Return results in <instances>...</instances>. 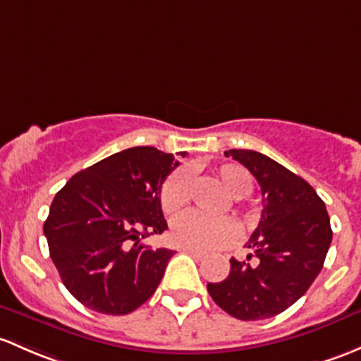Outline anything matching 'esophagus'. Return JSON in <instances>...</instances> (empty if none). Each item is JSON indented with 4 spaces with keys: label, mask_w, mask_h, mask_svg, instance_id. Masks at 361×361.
<instances>
[{
    "label": "esophagus",
    "mask_w": 361,
    "mask_h": 361,
    "mask_svg": "<svg viewBox=\"0 0 361 361\" xmlns=\"http://www.w3.org/2000/svg\"><path fill=\"white\" fill-rule=\"evenodd\" d=\"M183 250L187 254H190V256L197 257V259H202L204 256H206V252H202V250H197V249H190V247H183Z\"/></svg>",
    "instance_id": "obj_1"
}]
</instances>
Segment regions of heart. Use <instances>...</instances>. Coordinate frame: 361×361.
Instances as JSON below:
<instances>
[{"label":"heart","mask_w":361,"mask_h":361,"mask_svg":"<svg viewBox=\"0 0 361 361\" xmlns=\"http://www.w3.org/2000/svg\"><path fill=\"white\" fill-rule=\"evenodd\" d=\"M218 180L233 199H244L252 190V181L240 168L225 164L216 173ZM190 200V174L181 169L173 173L161 188V206L168 214H176ZM235 238V226L230 219L207 218L199 212L178 216L171 225V240L180 247L211 250L225 247Z\"/></svg>","instance_id":"heart-1"}]
</instances>
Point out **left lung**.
Here are the masks:
<instances>
[{
	"instance_id": "obj_1",
	"label": "left lung",
	"mask_w": 361,
	"mask_h": 361,
	"mask_svg": "<svg viewBox=\"0 0 361 361\" xmlns=\"http://www.w3.org/2000/svg\"><path fill=\"white\" fill-rule=\"evenodd\" d=\"M250 171L261 187L263 211L245 245L256 264L230 259V275L207 283L212 301L238 320H264L294 305L324 268L331 218L306 180L254 150L225 152Z\"/></svg>"
}]
</instances>
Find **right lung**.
Segmentation results:
<instances>
[{"label":"right lung","instance_id":"1","mask_svg":"<svg viewBox=\"0 0 361 361\" xmlns=\"http://www.w3.org/2000/svg\"><path fill=\"white\" fill-rule=\"evenodd\" d=\"M178 164L173 154L133 147L79 171L55 195L44 237L63 286L86 308L131 313L159 287L174 252L143 238L168 228L161 187Z\"/></svg>","mask_w":361,"mask_h":361}]
</instances>
